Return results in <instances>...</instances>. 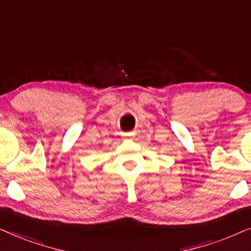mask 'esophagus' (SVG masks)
<instances>
[{
	"label": "esophagus",
	"mask_w": 251,
	"mask_h": 251,
	"mask_svg": "<svg viewBox=\"0 0 251 251\" xmlns=\"http://www.w3.org/2000/svg\"><path fill=\"white\" fill-rule=\"evenodd\" d=\"M133 136H135V133H133V132H128V133H125V137H128V138H132Z\"/></svg>",
	"instance_id": "obj_1"
}]
</instances>
